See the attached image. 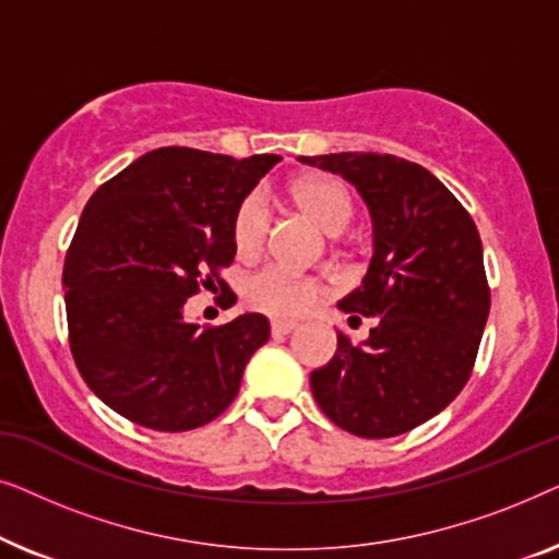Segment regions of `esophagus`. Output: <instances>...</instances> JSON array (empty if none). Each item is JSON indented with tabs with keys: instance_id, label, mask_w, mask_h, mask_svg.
Returning a JSON list of instances; mask_svg holds the SVG:
<instances>
[{
	"instance_id": "esophagus-1",
	"label": "esophagus",
	"mask_w": 559,
	"mask_h": 559,
	"mask_svg": "<svg viewBox=\"0 0 559 559\" xmlns=\"http://www.w3.org/2000/svg\"><path fill=\"white\" fill-rule=\"evenodd\" d=\"M297 328V323H293V320H272V335H287L293 333Z\"/></svg>"
}]
</instances>
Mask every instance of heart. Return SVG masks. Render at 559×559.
I'll use <instances>...</instances> for the list:
<instances>
[{"instance_id": "heart-1", "label": "heart", "mask_w": 559, "mask_h": 559, "mask_svg": "<svg viewBox=\"0 0 559 559\" xmlns=\"http://www.w3.org/2000/svg\"><path fill=\"white\" fill-rule=\"evenodd\" d=\"M293 201L328 234H343L356 216V198L341 178L308 175L293 186ZM272 216L264 195L251 190L236 203L231 216V243L239 259H257L270 239ZM323 282L287 270L266 266L243 282V300L251 310L272 318H300L323 297Z\"/></svg>"}]
</instances>
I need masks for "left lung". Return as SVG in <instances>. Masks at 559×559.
Listing matches in <instances>:
<instances>
[{"mask_svg": "<svg viewBox=\"0 0 559 559\" xmlns=\"http://www.w3.org/2000/svg\"><path fill=\"white\" fill-rule=\"evenodd\" d=\"M354 182L373 218L364 285L338 302L364 343L338 331V354L310 373L328 419L358 438L415 430L461 394L476 366L491 287L478 228L423 165L379 152L300 157Z\"/></svg>", "mask_w": 559, "mask_h": 559, "instance_id": "obj_1", "label": "left lung"}]
</instances>
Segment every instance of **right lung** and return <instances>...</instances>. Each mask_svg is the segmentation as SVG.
Returning a JSON list of instances; mask_svg holds the SVG:
<instances>
[{"instance_id":"right-lung-1","label":"right lung","mask_w":559,"mask_h":559,"mask_svg":"<svg viewBox=\"0 0 559 559\" xmlns=\"http://www.w3.org/2000/svg\"><path fill=\"white\" fill-rule=\"evenodd\" d=\"M280 163L193 147L152 150L91 195L63 264L68 343L81 377L114 412L186 432L239 394L243 366L270 338L259 312L186 323L182 305L228 287L236 203ZM236 302L226 289L224 308Z\"/></svg>"}]
</instances>
